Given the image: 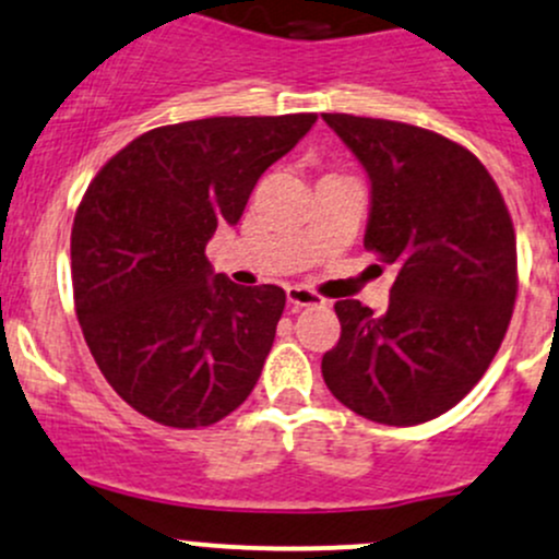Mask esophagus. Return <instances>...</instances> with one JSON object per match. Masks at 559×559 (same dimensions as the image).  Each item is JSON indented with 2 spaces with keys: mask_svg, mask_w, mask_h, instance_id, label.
Here are the masks:
<instances>
[{
  "mask_svg": "<svg viewBox=\"0 0 559 559\" xmlns=\"http://www.w3.org/2000/svg\"><path fill=\"white\" fill-rule=\"evenodd\" d=\"M287 304H290V307H296V309L318 307V304H322V298L314 290H309V287L290 285V287H287Z\"/></svg>",
  "mask_w": 559,
  "mask_h": 559,
  "instance_id": "34e87169",
  "label": "esophagus"
}]
</instances>
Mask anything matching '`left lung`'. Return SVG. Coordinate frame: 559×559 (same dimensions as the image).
<instances>
[{"mask_svg": "<svg viewBox=\"0 0 559 559\" xmlns=\"http://www.w3.org/2000/svg\"><path fill=\"white\" fill-rule=\"evenodd\" d=\"M322 120L371 180L366 250L399 266L384 314L336 301L342 336L322 355V379L371 423H428L474 390L509 331V206L485 164L436 131L344 112Z\"/></svg>", "mask_w": 559, "mask_h": 559, "instance_id": "obj_1", "label": "left lung"}]
</instances>
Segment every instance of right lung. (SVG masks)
<instances>
[{"label":"right lung","instance_id":"add662e5","mask_svg":"<svg viewBox=\"0 0 559 559\" xmlns=\"http://www.w3.org/2000/svg\"><path fill=\"white\" fill-rule=\"evenodd\" d=\"M314 112L160 126L115 153L74 212L72 287L85 344L115 393L191 430L247 401L285 309L277 285L215 274L206 241Z\"/></svg>","mask_w":559,"mask_h":559}]
</instances>
